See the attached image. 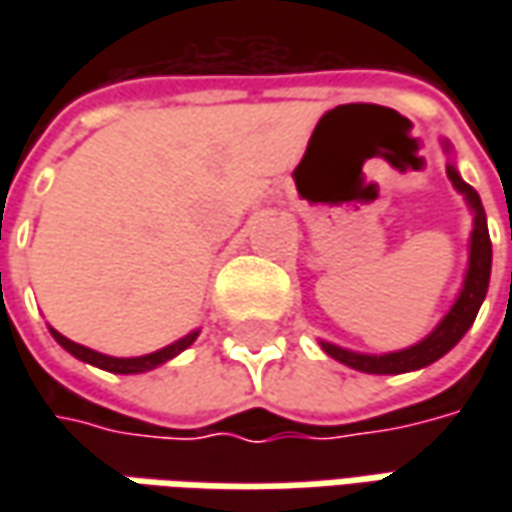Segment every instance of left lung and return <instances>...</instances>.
Wrapping results in <instances>:
<instances>
[{"label": "left lung", "instance_id": "8db88e82", "mask_svg": "<svg viewBox=\"0 0 512 512\" xmlns=\"http://www.w3.org/2000/svg\"><path fill=\"white\" fill-rule=\"evenodd\" d=\"M444 150L450 145L444 142ZM447 176L453 187L464 196V202L473 210V233H470V262H467V273H464V285L456 296L453 307L444 313V319L433 327V333H427L419 344H410L396 353H382V356H370V353H356V350H344L339 344L322 342V350L327 356H333L336 362L347 364L353 370L362 373H410V370H422L436 359H442L447 350H453L464 333L476 322V313L482 307L484 296H487V285H490V265H493V245H490V233H487V216H484L482 199L473 187L459 176L456 165H447Z\"/></svg>", "mask_w": 512, "mask_h": 512}]
</instances>
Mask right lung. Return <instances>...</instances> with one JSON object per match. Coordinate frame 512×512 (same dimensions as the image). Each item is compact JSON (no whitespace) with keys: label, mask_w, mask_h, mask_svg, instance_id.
<instances>
[{"label":"right lung","mask_w":512,"mask_h":512,"mask_svg":"<svg viewBox=\"0 0 512 512\" xmlns=\"http://www.w3.org/2000/svg\"><path fill=\"white\" fill-rule=\"evenodd\" d=\"M50 333H53V339H56V342L68 350L70 356H76V359H82V362L93 364V367H102V370H108V373H125V376H128V373H148V370H153V367L170 362L173 356H179L182 350H187L190 344L196 342V336H199V330H193V333H187L185 339L168 344V347H162V350H156V353H148V356H133V359H116V356L96 353V350H90V347H85V344L70 342L68 336H62V333H59V330H53V327H50Z\"/></svg>","instance_id":"1"}]
</instances>
